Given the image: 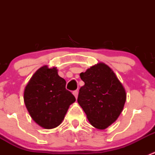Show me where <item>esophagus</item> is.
<instances>
[{
	"label": "esophagus",
	"instance_id": "34e87169",
	"mask_svg": "<svg viewBox=\"0 0 155 155\" xmlns=\"http://www.w3.org/2000/svg\"><path fill=\"white\" fill-rule=\"evenodd\" d=\"M73 95L75 96V97H76V98L78 97V94H79V91H78V90L74 91L73 92Z\"/></svg>",
	"mask_w": 155,
	"mask_h": 155
}]
</instances>
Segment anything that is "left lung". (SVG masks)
Listing matches in <instances>:
<instances>
[{
	"label": "left lung",
	"mask_w": 155,
	"mask_h": 155,
	"mask_svg": "<svg viewBox=\"0 0 155 155\" xmlns=\"http://www.w3.org/2000/svg\"><path fill=\"white\" fill-rule=\"evenodd\" d=\"M85 85L77 101L92 126L104 130L115 122L122 112L126 92L112 69L99 63L80 73Z\"/></svg>",
	"instance_id": "1"
}]
</instances>
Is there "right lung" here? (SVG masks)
<instances>
[{
    "instance_id": "1",
    "label": "right lung",
    "mask_w": 155,
    "mask_h": 155,
    "mask_svg": "<svg viewBox=\"0 0 155 155\" xmlns=\"http://www.w3.org/2000/svg\"><path fill=\"white\" fill-rule=\"evenodd\" d=\"M65 87L66 81L55 68L42 67L30 79L25 89V104L33 120L42 127L52 129L61 124L70 105L76 101Z\"/></svg>"
}]
</instances>
